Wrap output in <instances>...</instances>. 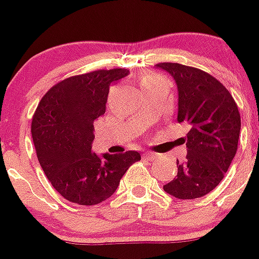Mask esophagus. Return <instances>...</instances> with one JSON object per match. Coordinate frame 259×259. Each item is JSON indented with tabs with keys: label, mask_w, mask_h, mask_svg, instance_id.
I'll list each match as a JSON object with an SVG mask.
<instances>
[{
	"label": "esophagus",
	"mask_w": 259,
	"mask_h": 259,
	"mask_svg": "<svg viewBox=\"0 0 259 259\" xmlns=\"http://www.w3.org/2000/svg\"><path fill=\"white\" fill-rule=\"evenodd\" d=\"M156 156H158V154L153 153V151H146V153H144V158L149 159V160H154V159H156Z\"/></svg>",
	"instance_id": "1"
}]
</instances>
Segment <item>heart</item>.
Instances as JSON below:
<instances>
[{"mask_svg": "<svg viewBox=\"0 0 259 259\" xmlns=\"http://www.w3.org/2000/svg\"><path fill=\"white\" fill-rule=\"evenodd\" d=\"M164 79L161 75L156 74V72L153 71H144L142 75H140V83H142V88L145 89L148 86L154 85L156 82H160V81H164Z\"/></svg>", "mask_w": 259, "mask_h": 259, "instance_id": "1", "label": "heart"}]
</instances>
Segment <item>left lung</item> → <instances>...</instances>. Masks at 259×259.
I'll use <instances>...</instances> for the list:
<instances>
[{"instance_id":"1","label":"left lung","mask_w":259,"mask_h":259,"mask_svg":"<svg viewBox=\"0 0 259 259\" xmlns=\"http://www.w3.org/2000/svg\"><path fill=\"white\" fill-rule=\"evenodd\" d=\"M178 86V121L189 127L187 159L177 160L178 174L164 185L178 199L211 192L226 176L238 148L241 115L226 86L208 72L174 62H160Z\"/></svg>"}]
</instances>
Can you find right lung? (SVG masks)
<instances>
[{
	"instance_id": "add662e5",
	"label": "right lung",
	"mask_w": 259,
	"mask_h": 259,
	"mask_svg": "<svg viewBox=\"0 0 259 259\" xmlns=\"http://www.w3.org/2000/svg\"><path fill=\"white\" fill-rule=\"evenodd\" d=\"M126 69L95 70L60 81L44 95L31 124L33 144L44 173L66 200L94 205L114 194L138 151L91 153L94 121L105 114L111 82Z\"/></svg>"
}]
</instances>
